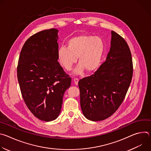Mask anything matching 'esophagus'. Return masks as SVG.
I'll use <instances>...</instances> for the list:
<instances>
[{
	"label": "esophagus",
	"mask_w": 151,
	"mask_h": 151,
	"mask_svg": "<svg viewBox=\"0 0 151 151\" xmlns=\"http://www.w3.org/2000/svg\"><path fill=\"white\" fill-rule=\"evenodd\" d=\"M73 81H74L75 85H78V82H79V79H78V78H74V79H73Z\"/></svg>",
	"instance_id": "34e87169"
}]
</instances>
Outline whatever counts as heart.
Here are the masks:
<instances>
[{
	"label": "heart",
	"instance_id": "b5f03b06",
	"mask_svg": "<svg viewBox=\"0 0 151 151\" xmlns=\"http://www.w3.org/2000/svg\"><path fill=\"white\" fill-rule=\"evenodd\" d=\"M67 45L60 47L57 51L58 60L64 69L70 70L77 58L79 65L74 71L76 74H82L84 70L91 73L99 68L104 50L100 37L82 35L69 39Z\"/></svg>",
	"mask_w": 151,
	"mask_h": 151
}]
</instances>
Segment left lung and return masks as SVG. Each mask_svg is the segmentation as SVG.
<instances>
[{
    "label": "left lung",
    "instance_id": "left-lung-1",
    "mask_svg": "<svg viewBox=\"0 0 151 151\" xmlns=\"http://www.w3.org/2000/svg\"><path fill=\"white\" fill-rule=\"evenodd\" d=\"M111 47L94 73L79 80L80 104L83 115L93 121L113 115L122 103L132 82V53L124 39L111 32Z\"/></svg>",
    "mask_w": 151,
    "mask_h": 151
}]
</instances>
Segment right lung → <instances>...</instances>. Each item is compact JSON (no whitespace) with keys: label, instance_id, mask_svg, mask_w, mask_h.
Masks as SVG:
<instances>
[{"label":"right lung","instance_id":"obj_1","mask_svg":"<svg viewBox=\"0 0 151 151\" xmlns=\"http://www.w3.org/2000/svg\"><path fill=\"white\" fill-rule=\"evenodd\" d=\"M58 30L51 29L30 36L21 49L17 78L21 95L30 112L40 120L59 115L71 78L58 62Z\"/></svg>","mask_w":151,"mask_h":151}]
</instances>
